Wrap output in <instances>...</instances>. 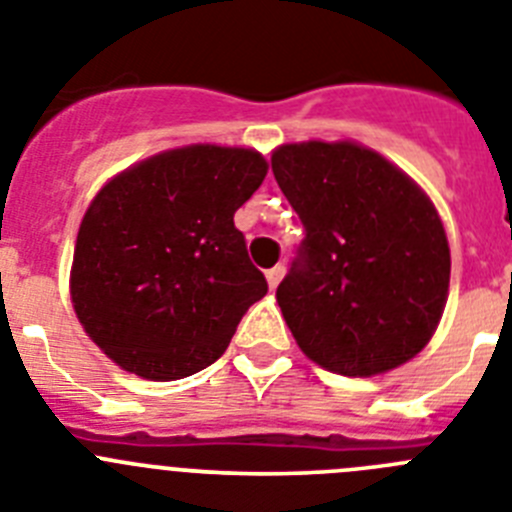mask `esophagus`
Instances as JSON below:
<instances>
[{"instance_id": "1", "label": "esophagus", "mask_w": 512, "mask_h": 512, "mask_svg": "<svg viewBox=\"0 0 512 512\" xmlns=\"http://www.w3.org/2000/svg\"><path fill=\"white\" fill-rule=\"evenodd\" d=\"M282 277H284V266L282 264H277L274 269L266 271V282H269V289H277V284L282 282Z\"/></svg>"}]
</instances>
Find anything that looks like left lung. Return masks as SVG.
<instances>
[{"mask_svg":"<svg viewBox=\"0 0 512 512\" xmlns=\"http://www.w3.org/2000/svg\"><path fill=\"white\" fill-rule=\"evenodd\" d=\"M271 171L305 225L277 302L307 359L374 377L420 354L451 277L449 241L423 189L351 140L279 146Z\"/></svg>","mask_w":512,"mask_h":512,"instance_id":"left-lung-1","label":"left lung"}]
</instances>
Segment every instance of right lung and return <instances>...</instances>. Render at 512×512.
Masks as SVG:
<instances>
[{"mask_svg":"<svg viewBox=\"0 0 512 512\" xmlns=\"http://www.w3.org/2000/svg\"><path fill=\"white\" fill-rule=\"evenodd\" d=\"M266 169L259 151L197 143L146 158L99 189L76 235L71 302L125 372L156 382L200 372L266 295L233 223Z\"/></svg>","mask_w":512,"mask_h":512,"instance_id":"add662e5","label":"right lung"}]
</instances>
